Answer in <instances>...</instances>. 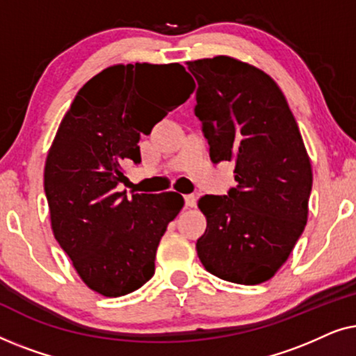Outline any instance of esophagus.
Instances as JSON below:
<instances>
[{
  "label": "esophagus",
  "instance_id": "obj_1",
  "mask_svg": "<svg viewBox=\"0 0 356 356\" xmlns=\"http://www.w3.org/2000/svg\"><path fill=\"white\" fill-rule=\"evenodd\" d=\"M196 194H186V196H184V204H186V207H194L196 206Z\"/></svg>",
  "mask_w": 356,
  "mask_h": 356
}]
</instances>
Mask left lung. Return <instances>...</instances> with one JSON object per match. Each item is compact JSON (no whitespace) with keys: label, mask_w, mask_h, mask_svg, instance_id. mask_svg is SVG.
I'll list each match as a JSON object with an SVG mask.
<instances>
[{"label":"left lung","mask_w":356,"mask_h":356,"mask_svg":"<svg viewBox=\"0 0 356 356\" xmlns=\"http://www.w3.org/2000/svg\"><path fill=\"white\" fill-rule=\"evenodd\" d=\"M197 81L194 113L213 163L235 162L225 196L206 194L196 243L211 274L256 285L289 259L308 220L313 172L298 124L270 76L230 56L189 61Z\"/></svg>","instance_id":"1"}]
</instances>
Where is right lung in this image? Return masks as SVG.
<instances>
[{
  "mask_svg": "<svg viewBox=\"0 0 356 356\" xmlns=\"http://www.w3.org/2000/svg\"><path fill=\"white\" fill-rule=\"evenodd\" d=\"M194 81L178 63L106 67L77 92L45 163L51 228L89 289L121 296L155 272L167 225L183 209L177 193H120L123 167L140 163V134L184 104Z\"/></svg>",
  "mask_w": 356,
  "mask_h": 356,
  "instance_id": "add662e5",
  "label": "right lung"
}]
</instances>
